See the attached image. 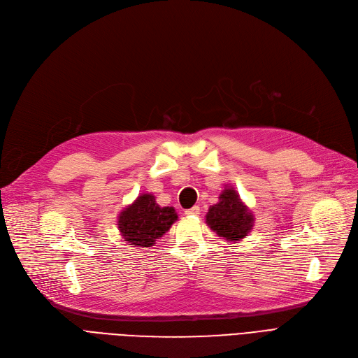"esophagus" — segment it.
I'll return each mask as SVG.
<instances>
[{"instance_id":"34e87169","label":"esophagus","mask_w":358,"mask_h":358,"mask_svg":"<svg viewBox=\"0 0 358 358\" xmlns=\"http://www.w3.org/2000/svg\"><path fill=\"white\" fill-rule=\"evenodd\" d=\"M185 215L187 216H197V215H200V208H199V206H193L192 209L185 210Z\"/></svg>"}]
</instances>
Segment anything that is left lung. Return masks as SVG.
I'll return each instance as SVG.
<instances>
[{
	"instance_id": "obj_1",
	"label": "left lung",
	"mask_w": 358,
	"mask_h": 358,
	"mask_svg": "<svg viewBox=\"0 0 358 358\" xmlns=\"http://www.w3.org/2000/svg\"><path fill=\"white\" fill-rule=\"evenodd\" d=\"M206 223L220 238L236 242L248 236L251 232L254 215L232 187H224L219 196V201L209 208Z\"/></svg>"
}]
</instances>
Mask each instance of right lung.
Returning a JSON list of instances; mask_svg holds the SVG:
<instances>
[{"mask_svg":"<svg viewBox=\"0 0 358 358\" xmlns=\"http://www.w3.org/2000/svg\"><path fill=\"white\" fill-rule=\"evenodd\" d=\"M177 219L174 208H161L152 194L143 193L120 212L117 224L129 245L141 248L154 247L155 241L166 234Z\"/></svg>","mask_w":358,"mask_h":358,"instance_id":"add662e5","label":"right lung"}]
</instances>
